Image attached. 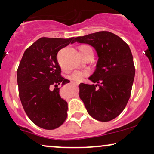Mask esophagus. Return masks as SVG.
I'll use <instances>...</instances> for the list:
<instances>
[{
    "instance_id": "esophagus-1",
    "label": "esophagus",
    "mask_w": 154,
    "mask_h": 154,
    "mask_svg": "<svg viewBox=\"0 0 154 154\" xmlns=\"http://www.w3.org/2000/svg\"><path fill=\"white\" fill-rule=\"evenodd\" d=\"M72 83H74V84H76V85H78L79 82H73Z\"/></svg>"
}]
</instances>
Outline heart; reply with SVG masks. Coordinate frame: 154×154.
<instances>
[{"instance_id": "1", "label": "heart", "mask_w": 154, "mask_h": 154, "mask_svg": "<svg viewBox=\"0 0 154 154\" xmlns=\"http://www.w3.org/2000/svg\"><path fill=\"white\" fill-rule=\"evenodd\" d=\"M88 49H91V48L88 45H82L79 48V51H80L81 54H84L86 51ZM90 75V72L88 70H75L69 76V78L73 80L76 81V82H80L85 77H88Z\"/></svg>"}]
</instances>
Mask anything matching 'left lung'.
Instances as JSON below:
<instances>
[{
	"label": "left lung",
	"instance_id": "left-lung-1",
	"mask_svg": "<svg viewBox=\"0 0 154 154\" xmlns=\"http://www.w3.org/2000/svg\"><path fill=\"white\" fill-rule=\"evenodd\" d=\"M75 42L92 45L98 56L96 70L89 77L97 84H79V98L95 119H115L131 95L135 69L130 47L119 36L107 31L77 37Z\"/></svg>",
	"mask_w": 154,
	"mask_h": 154
}]
</instances>
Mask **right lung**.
Returning a JSON list of instances; mask_svg holds the SVG:
<instances>
[{
	"label": "right lung",
	"instance_id": "obj_1",
	"mask_svg": "<svg viewBox=\"0 0 154 154\" xmlns=\"http://www.w3.org/2000/svg\"><path fill=\"white\" fill-rule=\"evenodd\" d=\"M75 38H41L24 51L17 69L19 95L26 115L45 130L61 126L67 117L68 104L59 95V84L69 80L61 76L58 52ZM52 86L56 88L51 91Z\"/></svg>",
	"mask_w": 154,
	"mask_h": 154
}]
</instances>
